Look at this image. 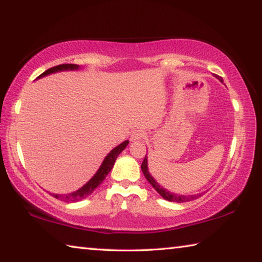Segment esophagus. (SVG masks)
Here are the masks:
<instances>
[{"mask_svg":"<svg viewBox=\"0 0 262 262\" xmlns=\"http://www.w3.org/2000/svg\"><path fill=\"white\" fill-rule=\"evenodd\" d=\"M144 135H145V133L143 130H135V132H133L132 135H130V141H133V142L141 141L144 137Z\"/></svg>","mask_w":262,"mask_h":262,"instance_id":"obj_1","label":"esophagus"}]
</instances>
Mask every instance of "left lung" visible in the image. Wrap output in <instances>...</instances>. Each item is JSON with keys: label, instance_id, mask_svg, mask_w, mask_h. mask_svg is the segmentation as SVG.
<instances>
[{"label": "left lung", "instance_id": "1", "mask_svg": "<svg viewBox=\"0 0 262 262\" xmlns=\"http://www.w3.org/2000/svg\"><path fill=\"white\" fill-rule=\"evenodd\" d=\"M217 78L220 79L221 82H223V79H222V77H219L216 76ZM141 168H142V172H143V174L145 178H147V180L149 181L150 184H151L152 187L157 190L158 194L161 195V196L163 199H165V200L167 201H171V202H178V203H181V202H187V201H192L194 200V199H196L198 196H200L201 194H198V195H179V194H173L171 192H168V190H166L165 188H163L161 185H159L156 180H155L151 174L149 173L148 171V159H147V156L144 157L143 162H142V165H141Z\"/></svg>", "mask_w": 262, "mask_h": 262}]
</instances>
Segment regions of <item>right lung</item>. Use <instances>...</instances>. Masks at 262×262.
Instances as JSON below:
<instances>
[{"instance_id":"obj_1","label":"right lung","mask_w":262,"mask_h":262,"mask_svg":"<svg viewBox=\"0 0 262 262\" xmlns=\"http://www.w3.org/2000/svg\"><path fill=\"white\" fill-rule=\"evenodd\" d=\"M77 69H79L78 64H73V63L59 64L53 68L47 69L46 72H43L41 75H39L38 78L47 76V75L56 73V72H62V70H77ZM128 143H129V141H125L122 142L121 144H119L118 147H115L113 150H111V152L105 157L104 162L100 165L99 170L97 171V173L92 177V178L83 186V187L69 194H53V196L64 202H77L89 196V195L92 194V192H94V190L98 187L101 183H103L104 179L106 178V176H107L110 173V171L112 170V167L115 163V159H117V157L119 156V154H120L122 150L127 147Z\"/></svg>"}]
</instances>
